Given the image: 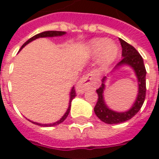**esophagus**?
Returning <instances> with one entry per match:
<instances>
[{"label":"esophagus","instance_id":"34e87169","mask_svg":"<svg viewBox=\"0 0 159 159\" xmlns=\"http://www.w3.org/2000/svg\"><path fill=\"white\" fill-rule=\"evenodd\" d=\"M95 81H96V76L93 72H90L81 78L77 83L76 89L81 93H84L87 90L93 89L95 86Z\"/></svg>","mask_w":159,"mask_h":159}]
</instances>
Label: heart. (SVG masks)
<instances>
[{
	"mask_svg": "<svg viewBox=\"0 0 159 159\" xmlns=\"http://www.w3.org/2000/svg\"><path fill=\"white\" fill-rule=\"evenodd\" d=\"M89 52L95 58L99 57V63L102 68H107L116 60L119 53V48L114 42H108L106 38H96L89 43Z\"/></svg>",
	"mask_w": 159,
	"mask_h": 159,
	"instance_id": "b5f03b06",
	"label": "heart"
}]
</instances>
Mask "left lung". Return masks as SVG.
<instances>
[{
    "label": "left lung",
    "mask_w": 159,
    "mask_h": 159,
    "mask_svg": "<svg viewBox=\"0 0 159 159\" xmlns=\"http://www.w3.org/2000/svg\"><path fill=\"white\" fill-rule=\"evenodd\" d=\"M120 43L122 46V56L123 58L117 66H115V70L123 66H130L135 73V76L138 80V93L136 100L129 110L123 112H118L111 110L107 107L104 100V90H105V81L107 76H104L102 79L101 86L96 90L98 93V100L94 107V113L102 122L108 124H117L123 123L125 121L131 119L135 114L140 110L146 98V75L147 70L144 66V61L142 57L138 52L136 49L125 41L119 38Z\"/></svg>",
    "instance_id": "8db88e82"
}]
</instances>
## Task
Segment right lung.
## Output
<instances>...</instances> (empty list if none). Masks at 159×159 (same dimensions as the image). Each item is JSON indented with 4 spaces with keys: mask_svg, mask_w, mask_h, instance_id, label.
Returning <instances> with one entry per match:
<instances>
[{
    "mask_svg": "<svg viewBox=\"0 0 159 159\" xmlns=\"http://www.w3.org/2000/svg\"><path fill=\"white\" fill-rule=\"evenodd\" d=\"M66 34V32L65 31H56V30H49V31H44V32L39 33V34H37L36 36H32L31 38H30L28 41L26 42H25L23 46L21 47V48L20 50L24 48V47H25L28 43H30V42H32L34 40L37 39V38H40V37H54V36H61L63 35H65ZM19 50V51H20ZM76 97V91H75V89H74V87H72V89H71V91H70V101H69V107H68V109L66 111V113L64 114V116H63L59 121H57L55 123H49V124H42V123H36V122H32V121H30L31 123H34V124H37V125H40V126H43V127H51V126H55V125H58L59 123H61L62 122H64L66 118L67 117V116L69 115L70 110V105H71V101L72 100Z\"/></svg>",
    "mask_w": 159,
    "mask_h": 159,
    "instance_id": "1",
    "label": "right lung"
}]
</instances>
